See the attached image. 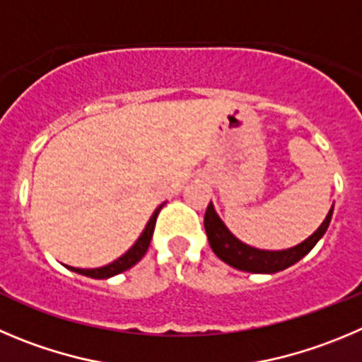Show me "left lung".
Here are the masks:
<instances>
[{
    "label": "left lung",
    "mask_w": 362,
    "mask_h": 362,
    "mask_svg": "<svg viewBox=\"0 0 362 362\" xmlns=\"http://www.w3.org/2000/svg\"><path fill=\"white\" fill-rule=\"evenodd\" d=\"M332 211L334 207L330 209L327 218L323 219L318 230L314 232L313 235H309L305 241L288 250H259L241 243L225 227V223L216 214L212 204H209L207 211H205L204 225L212 252L223 262H227L232 268L248 273H276L298 262L300 259L305 257L307 253L314 248V245L323 238V234L329 228L330 219H332Z\"/></svg>",
    "instance_id": "obj_1"
}]
</instances>
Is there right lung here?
Masks as SVG:
<instances>
[{"label":"right lung","instance_id":"1","mask_svg":"<svg viewBox=\"0 0 362 362\" xmlns=\"http://www.w3.org/2000/svg\"><path fill=\"white\" fill-rule=\"evenodd\" d=\"M164 207V204L158 205L157 209H155V212L151 214L150 221H148L146 228L143 230V234H141V238L135 241V245L132 246L130 250H128L127 253H123L117 261L110 262V264L107 266H101V268H94V269H82V268H71V266H67V268L71 269V272L74 273H80V275H86V276H90V279H110V276L114 275H119V273L127 272V269H130L132 266H135L137 262L141 261V259L144 257V253H146L148 246H150V241H151V235H153V228H155V221H157V216L158 212H160V209Z\"/></svg>","mask_w":362,"mask_h":362}]
</instances>
